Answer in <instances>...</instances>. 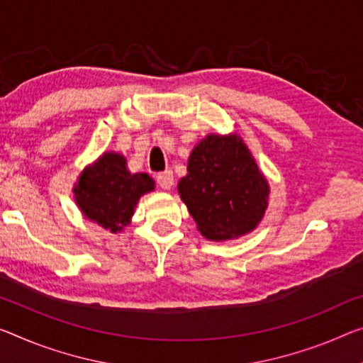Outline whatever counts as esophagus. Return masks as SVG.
Listing matches in <instances>:
<instances>
[{"label": "esophagus", "instance_id": "1", "mask_svg": "<svg viewBox=\"0 0 363 363\" xmlns=\"http://www.w3.org/2000/svg\"><path fill=\"white\" fill-rule=\"evenodd\" d=\"M157 185L164 189H170L174 186V172L165 170L157 175Z\"/></svg>", "mask_w": 363, "mask_h": 363}]
</instances>
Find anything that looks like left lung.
Segmentation results:
<instances>
[{
	"instance_id": "obj_1",
	"label": "left lung",
	"mask_w": 363,
	"mask_h": 363,
	"mask_svg": "<svg viewBox=\"0 0 363 363\" xmlns=\"http://www.w3.org/2000/svg\"><path fill=\"white\" fill-rule=\"evenodd\" d=\"M178 191L206 238L228 240L259 224L269 186L242 139L211 135L193 149Z\"/></svg>"
}]
</instances>
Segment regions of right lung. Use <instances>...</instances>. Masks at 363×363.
Here are the masks:
<instances>
[{
    "label": "right lung",
    "mask_w": 363,
    "mask_h": 363,
    "mask_svg": "<svg viewBox=\"0 0 363 363\" xmlns=\"http://www.w3.org/2000/svg\"><path fill=\"white\" fill-rule=\"evenodd\" d=\"M152 189L154 180L147 174H130L123 155L105 152L82 172L74 196L87 219L120 232L130 224L138 199Z\"/></svg>",
    "instance_id": "add662e5"
}]
</instances>
